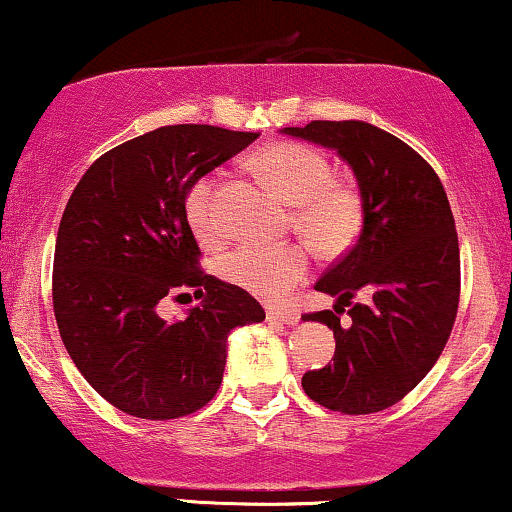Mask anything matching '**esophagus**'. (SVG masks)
Wrapping results in <instances>:
<instances>
[{
  "instance_id": "esophagus-1",
  "label": "esophagus",
  "mask_w": 512,
  "mask_h": 512,
  "mask_svg": "<svg viewBox=\"0 0 512 512\" xmlns=\"http://www.w3.org/2000/svg\"><path fill=\"white\" fill-rule=\"evenodd\" d=\"M267 320L269 322H279V325H298V320H301V315L296 313V310H267Z\"/></svg>"
}]
</instances>
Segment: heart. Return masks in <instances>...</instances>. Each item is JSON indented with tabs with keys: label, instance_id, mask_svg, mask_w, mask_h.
<instances>
[{
	"label": "heart",
	"instance_id": "heart-1",
	"mask_svg": "<svg viewBox=\"0 0 512 512\" xmlns=\"http://www.w3.org/2000/svg\"><path fill=\"white\" fill-rule=\"evenodd\" d=\"M255 168L293 211V228L325 255L349 248L361 221V204L349 185L334 182L332 166L317 149L279 142L255 154ZM216 178L204 175L190 187L185 214L202 240L219 236L214 211ZM221 274L240 289L279 301L308 276L310 255L303 245L243 243L221 257Z\"/></svg>",
	"mask_w": 512,
	"mask_h": 512
}]
</instances>
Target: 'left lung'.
I'll use <instances>...</instances> for the list:
<instances>
[{"instance_id": "8db88e82", "label": "left lung", "mask_w": 512, "mask_h": 512, "mask_svg": "<svg viewBox=\"0 0 512 512\" xmlns=\"http://www.w3.org/2000/svg\"><path fill=\"white\" fill-rule=\"evenodd\" d=\"M281 134L337 151L361 197L356 245L315 289L332 310L303 315L334 332L332 363L303 375V390L342 414H373L426 378L448 342L460 303V245L440 178L395 134L363 120H315ZM369 296L350 304L353 293ZM352 306L349 326L338 313Z\"/></svg>"}]
</instances>
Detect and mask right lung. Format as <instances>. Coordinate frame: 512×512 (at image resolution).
Wrapping results in <instances>:
<instances>
[{
    "mask_svg": "<svg viewBox=\"0 0 512 512\" xmlns=\"http://www.w3.org/2000/svg\"><path fill=\"white\" fill-rule=\"evenodd\" d=\"M260 132L173 125L115 146L86 170L55 243L52 303L60 337L88 385L137 419L202 409L219 390L228 334L264 320L240 286L197 269L185 199ZM185 285L203 303L163 321L157 303Z\"/></svg>",
    "mask_w": 512,
    "mask_h": 512,
    "instance_id": "obj_1",
    "label": "right lung"
}]
</instances>
